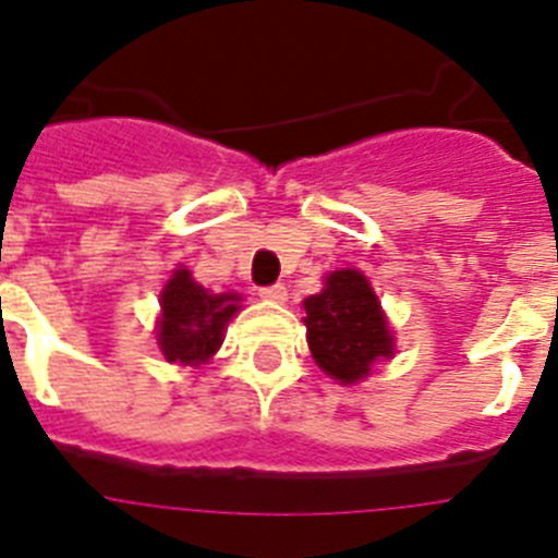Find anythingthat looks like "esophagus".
I'll return each instance as SVG.
<instances>
[{"instance_id":"esophagus-1","label":"esophagus","mask_w":558,"mask_h":558,"mask_svg":"<svg viewBox=\"0 0 558 558\" xmlns=\"http://www.w3.org/2000/svg\"><path fill=\"white\" fill-rule=\"evenodd\" d=\"M265 302H274V304H284L288 302V288L284 284H268V288L259 290Z\"/></svg>"}]
</instances>
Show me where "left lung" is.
<instances>
[{"label":"left lung","instance_id":"left-lung-1","mask_svg":"<svg viewBox=\"0 0 558 558\" xmlns=\"http://www.w3.org/2000/svg\"><path fill=\"white\" fill-rule=\"evenodd\" d=\"M304 313L313 360L343 386L368 377L377 360L393 354L386 313L360 270H332L322 293L304 299Z\"/></svg>","mask_w":558,"mask_h":558}]
</instances>
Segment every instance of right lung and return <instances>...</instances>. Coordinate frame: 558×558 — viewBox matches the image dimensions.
Instances as JSON below:
<instances>
[{
    "mask_svg": "<svg viewBox=\"0 0 558 558\" xmlns=\"http://www.w3.org/2000/svg\"><path fill=\"white\" fill-rule=\"evenodd\" d=\"M240 293H209L186 268L172 270L161 290L159 349L170 363L204 366L223 343L226 324L240 310Z\"/></svg>",
    "mask_w": 558,
    "mask_h": 558,
    "instance_id": "1",
    "label": "right lung"
}]
</instances>
